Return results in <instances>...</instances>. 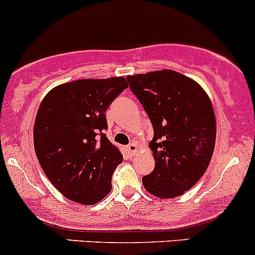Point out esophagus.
I'll return each mask as SVG.
<instances>
[{"label": "esophagus", "instance_id": "1", "mask_svg": "<svg viewBox=\"0 0 255 255\" xmlns=\"http://www.w3.org/2000/svg\"><path fill=\"white\" fill-rule=\"evenodd\" d=\"M127 148H128V151L130 152V153H135V152L137 151V145L132 142V143H130V145L127 147Z\"/></svg>", "mask_w": 255, "mask_h": 255}]
</instances>
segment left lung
<instances>
[{
	"mask_svg": "<svg viewBox=\"0 0 255 255\" xmlns=\"http://www.w3.org/2000/svg\"><path fill=\"white\" fill-rule=\"evenodd\" d=\"M128 81L153 127L154 169L142 184L157 198H177L198 183L211 161L216 140L211 101L195 81L172 70Z\"/></svg>",
	"mask_w": 255,
	"mask_h": 255,
	"instance_id": "1",
	"label": "left lung"
}]
</instances>
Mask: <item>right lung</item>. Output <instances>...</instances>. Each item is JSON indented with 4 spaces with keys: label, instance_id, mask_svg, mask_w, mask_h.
Instances as JSON below:
<instances>
[{
    "label": "right lung",
    "instance_id": "right-lung-1",
    "mask_svg": "<svg viewBox=\"0 0 255 255\" xmlns=\"http://www.w3.org/2000/svg\"><path fill=\"white\" fill-rule=\"evenodd\" d=\"M128 88L124 77L77 80L49 92L34 124V148L44 173L64 196L92 205L112 190L123 154L108 140L106 112Z\"/></svg>",
    "mask_w": 255,
    "mask_h": 255
}]
</instances>
